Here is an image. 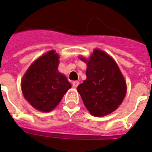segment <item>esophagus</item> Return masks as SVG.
I'll use <instances>...</instances> for the list:
<instances>
[{"label": "esophagus", "instance_id": "esophagus-1", "mask_svg": "<svg viewBox=\"0 0 152 152\" xmlns=\"http://www.w3.org/2000/svg\"><path fill=\"white\" fill-rule=\"evenodd\" d=\"M79 85V82L78 81H73L72 82V86L73 88H76Z\"/></svg>", "mask_w": 152, "mask_h": 152}]
</instances>
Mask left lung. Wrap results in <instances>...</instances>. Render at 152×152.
<instances>
[{
	"instance_id": "1",
	"label": "left lung",
	"mask_w": 152,
	"mask_h": 152,
	"mask_svg": "<svg viewBox=\"0 0 152 152\" xmlns=\"http://www.w3.org/2000/svg\"><path fill=\"white\" fill-rule=\"evenodd\" d=\"M87 63V79L77 87L85 107L96 117L108 115L122 104L126 84L118 66L104 51L95 49Z\"/></svg>"
}]
</instances>
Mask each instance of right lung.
<instances>
[{
	"instance_id": "add662e5",
	"label": "right lung",
	"mask_w": 152,
	"mask_h": 152,
	"mask_svg": "<svg viewBox=\"0 0 152 152\" xmlns=\"http://www.w3.org/2000/svg\"><path fill=\"white\" fill-rule=\"evenodd\" d=\"M59 56L55 50L39 57L22 77L23 96L34 109L50 112L59 104L72 87L67 77L58 71Z\"/></svg>"
}]
</instances>
